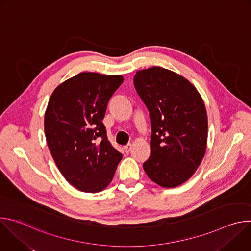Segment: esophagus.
Masks as SVG:
<instances>
[{
    "mask_svg": "<svg viewBox=\"0 0 251 251\" xmlns=\"http://www.w3.org/2000/svg\"><path fill=\"white\" fill-rule=\"evenodd\" d=\"M131 149H132V145L130 144V143H128L127 145H125V146H124V150H125L126 152H129Z\"/></svg>",
    "mask_w": 251,
    "mask_h": 251,
    "instance_id": "34e87169",
    "label": "esophagus"
}]
</instances>
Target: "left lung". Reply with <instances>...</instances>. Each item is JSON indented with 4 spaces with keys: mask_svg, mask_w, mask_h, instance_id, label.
<instances>
[{
    "mask_svg": "<svg viewBox=\"0 0 251 251\" xmlns=\"http://www.w3.org/2000/svg\"><path fill=\"white\" fill-rule=\"evenodd\" d=\"M134 86L151 120V154L143 168L161 187L180 186L194 175L205 153L204 103L188 79L159 66L137 71Z\"/></svg>",
    "mask_w": 251,
    "mask_h": 251,
    "instance_id": "obj_1",
    "label": "left lung"
}]
</instances>
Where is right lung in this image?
I'll return each instance as SVG.
<instances>
[{
    "instance_id": "1",
    "label": "right lung",
    "mask_w": 251,
    "mask_h": 251,
    "mask_svg": "<svg viewBox=\"0 0 251 251\" xmlns=\"http://www.w3.org/2000/svg\"><path fill=\"white\" fill-rule=\"evenodd\" d=\"M123 80L121 75L81 73L58 85L50 98L45 114L49 149L65 180L81 192L104 190L122 159L102 120Z\"/></svg>"
}]
</instances>
